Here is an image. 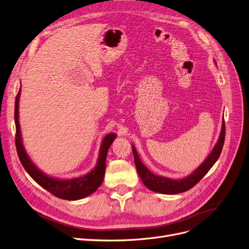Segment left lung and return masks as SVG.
Masks as SVG:
<instances>
[{"mask_svg": "<svg viewBox=\"0 0 249 249\" xmlns=\"http://www.w3.org/2000/svg\"><path fill=\"white\" fill-rule=\"evenodd\" d=\"M225 135H226L225 119H222L219 138L217 140V143L215 144V146L213 147L212 151L207 157V159L205 160L191 175L186 176L185 178L177 179V180L153 174L151 171H149L148 168L141 161V159L138 156V152L136 151L134 145H132L135 165H136L137 171H138V174L142 180V182L144 183L145 186L149 188L150 191L157 192L160 194H165V195H175V194L183 193L191 190L193 186H195L205 175L207 174L208 171L218 160L222 150V146H224Z\"/></svg>", "mask_w": 249, "mask_h": 249, "instance_id": "8db88e82", "label": "left lung"}]
</instances>
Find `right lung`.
I'll return each instance as SVG.
<instances>
[{
    "instance_id": "right-lung-1",
    "label": "right lung",
    "mask_w": 249,
    "mask_h": 249,
    "mask_svg": "<svg viewBox=\"0 0 249 249\" xmlns=\"http://www.w3.org/2000/svg\"><path fill=\"white\" fill-rule=\"evenodd\" d=\"M19 96L20 90L18 91L15 100V110H14V119H15V126H16V137H15V144L18 158L22 164L25 171L29 175L35 180V181L42 186L44 190L48 191L50 194L57 196L59 199L75 201L85 198L92 193H95L99 186L102 184L103 179L105 175L106 169V158L107 152L111 144L113 143L116 138L114 133L108 134L102 141L101 148L99 152V158L97 160V165L90 172L85 174L81 177L72 178V179H58L54 177H50L43 173L39 170L35 164L31 160L30 157L25 151L22 140H21V133L18 121V104H19Z\"/></svg>"
}]
</instances>
